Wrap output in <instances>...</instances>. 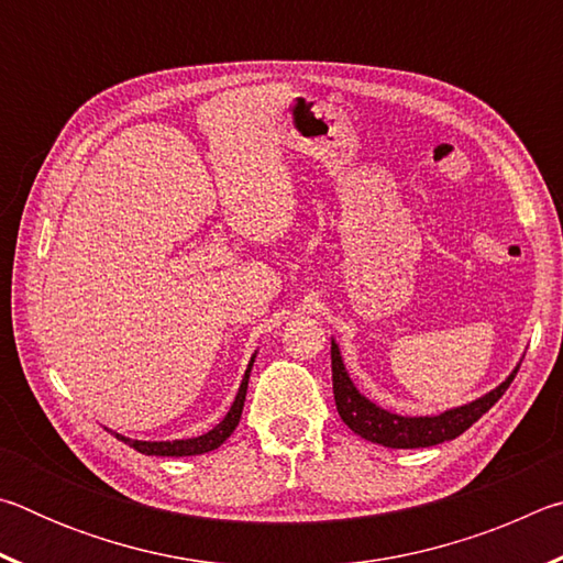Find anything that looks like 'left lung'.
<instances>
[{
    "label": "left lung",
    "instance_id": "obj_1",
    "mask_svg": "<svg viewBox=\"0 0 563 563\" xmlns=\"http://www.w3.org/2000/svg\"><path fill=\"white\" fill-rule=\"evenodd\" d=\"M332 357V393H335V405L352 432L360 434L362 440L393 446V450H417V446H434L442 442H450L454 437L470 430V427L479 419L484 412L499 402V397L507 393L511 379L517 377L519 365L511 369V375L504 379L501 385L489 389L487 395L472 399L462 407L444 409L440 415H424V417H407L389 412V409L375 405L367 399L350 379V373L342 362L338 342L332 340L330 345Z\"/></svg>",
    "mask_w": 563,
    "mask_h": 563
}]
</instances>
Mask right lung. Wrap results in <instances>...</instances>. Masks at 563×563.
<instances>
[{"label":"right lung","instance_id":"right-lung-1","mask_svg":"<svg viewBox=\"0 0 563 563\" xmlns=\"http://www.w3.org/2000/svg\"><path fill=\"white\" fill-rule=\"evenodd\" d=\"M253 362L255 355L247 362V369L243 375V383L238 387V395L233 399L231 409H228V415L218 422L213 430H208L206 434H198V437H190V440H170V442H146V440H129V437H123L119 432H113L117 440H121L123 444L133 446V450L141 452V454H148V456H194V454H206V452H213L221 446L228 437L235 432L238 422H241V415H243V402H245V393H247V379H251V369H253Z\"/></svg>","mask_w":563,"mask_h":563}]
</instances>
